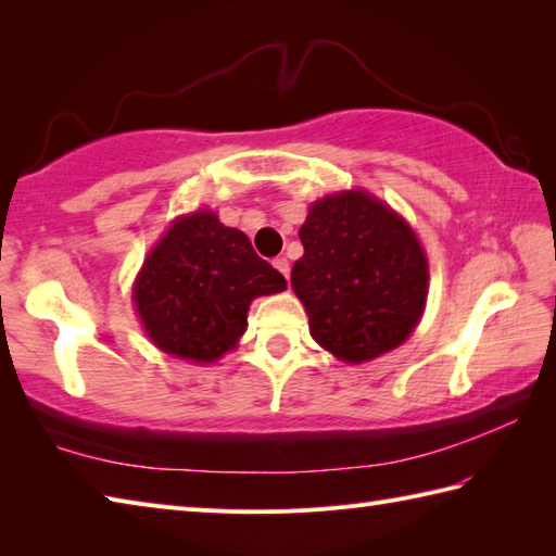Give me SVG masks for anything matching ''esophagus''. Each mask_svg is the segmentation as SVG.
<instances>
[{
    "label": "esophagus",
    "instance_id": "esophagus-1",
    "mask_svg": "<svg viewBox=\"0 0 556 556\" xmlns=\"http://www.w3.org/2000/svg\"><path fill=\"white\" fill-rule=\"evenodd\" d=\"M271 265H275V267L281 271V275H285V277L289 279V260H287V257H277Z\"/></svg>",
    "mask_w": 556,
    "mask_h": 556
}]
</instances>
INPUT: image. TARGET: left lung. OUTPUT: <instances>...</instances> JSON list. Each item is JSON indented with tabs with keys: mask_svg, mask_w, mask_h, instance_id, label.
Returning <instances> with one entry per match:
<instances>
[{
	"mask_svg": "<svg viewBox=\"0 0 556 556\" xmlns=\"http://www.w3.org/2000/svg\"><path fill=\"white\" fill-rule=\"evenodd\" d=\"M299 239L291 287L317 344L353 365L404 344L430 279L408 222L370 193L341 191L315 200Z\"/></svg>",
	"mask_w": 556,
	"mask_h": 556,
	"instance_id": "left-lung-1",
	"label": "left lung"
}]
</instances>
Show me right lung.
I'll use <instances>...</instances> for the list:
<instances>
[{
  "label": "right lung",
  "mask_w": 556,
  "mask_h": 556,
  "mask_svg": "<svg viewBox=\"0 0 556 556\" xmlns=\"http://www.w3.org/2000/svg\"><path fill=\"white\" fill-rule=\"evenodd\" d=\"M285 289L287 279L255 255L243 231L198 210L176 219L152 248L136 277L134 301L160 351L215 363L239 344L251 301Z\"/></svg>",
  "instance_id": "1"
}]
</instances>
